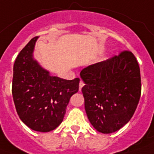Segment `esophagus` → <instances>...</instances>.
<instances>
[{"label":"esophagus","instance_id":"34e87169","mask_svg":"<svg viewBox=\"0 0 154 154\" xmlns=\"http://www.w3.org/2000/svg\"><path fill=\"white\" fill-rule=\"evenodd\" d=\"M83 86H84V82L82 81H80V83H79V91L82 90V88Z\"/></svg>","mask_w":154,"mask_h":154}]
</instances>
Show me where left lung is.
<instances>
[{
  "label": "left lung",
  "mask_w": 154,
  "mask_h": 154,
  "mask_svg": "<svg viewBox=\"0 0 154 154\" xmlns=\"http://www.w3.org/2000/svg\"><path fill=\"white\" fill-rule=\"evenodd\" d=\"M80 77L86 113L97 131L114 133L129 122L141 96L140 69L131 51L87 66Z\"/></svg>",
  "instance_id": "left-lung-1"
}]
</instances>
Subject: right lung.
<instances>
[{
    "label": "right lung",
    "instance_id": "add662e5",
    "mask_svg": "<svg viewBox=\"0 0 154 154\" xmlns=\"http://www.w3.org/2000/svg\"><path fill=\"white\" fill-rule=\"evenodd\" d=\"M37 39L32 38L15 61L12 96L21 121L31 129L47 133L63 121L71 97L78 92L80 79L51 76L33 57Z\"/></svg>",
    "mask_w": 154,
    "mask_h": 154
}]
</instances>
